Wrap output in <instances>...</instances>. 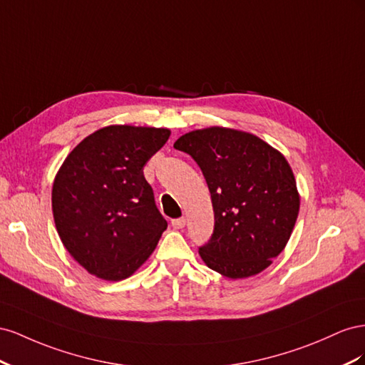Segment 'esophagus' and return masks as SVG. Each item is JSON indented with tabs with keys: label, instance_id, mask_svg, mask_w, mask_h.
<instances>
[{
	"label": "esophagus",
	"instance_id": "obj_1",
	"mask_svg": "<svg viewBox=\"0 0 365 365\" xmlns=\"http://www.w3.org/2000/svg\"><path fill=\"white\" fill-rule=\"evenodd\" d=\"M171 225H173V227H175V229H182V227H185V225H186V218H185V217L173 218Z\"/></svg>",
	"mask_w": 365,
	"mask_h": 365
}]
</instances>
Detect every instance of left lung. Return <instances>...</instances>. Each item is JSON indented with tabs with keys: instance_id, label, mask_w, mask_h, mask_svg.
Segmentation results:
<instances>
[{
	"instance_id": "obj_1",
	"label": "left lung",
	"mask_w": 365,
	"mask_h": 365,
	"mask_svg": "<svg viewBox=\"0 0 365 365\" xmlns=\"http://www.w3.org/2000/svg\"><path fill=\"white\" fill-rule=\"evenodd\" d=\"M174 148L200 166L214 207V231L199 252L227 278L264 270L289 242L299 211L292 170L254 134L212 127L183 134Z\"/></svg>"
}]
</instances>
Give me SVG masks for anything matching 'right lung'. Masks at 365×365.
Masks as SVG:
<instances>
[{
    "instance_id": "add662e5",
    "label": "right lung",
    "mask_w": 365,
    "mask_h": 365,
    "mask_svg": "<svg viewBox=\"0 0 365 365\" xmlns=\"http://www.w3.org/2000/svg\"><path fill=\"white\" fill-rule=\"evenodd\" d=\"M170 130L111 125L90 134L62 163L51 191L55 225L76 262L119 281L145 263L168 226L143 166Z\"/></svg>"
}]
</instances>
